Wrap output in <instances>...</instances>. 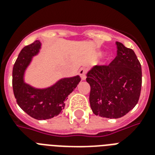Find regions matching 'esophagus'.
Here are the masks:
<instances>
[{
    "mask_svg": "<svg viewBox=\"0 0 155 155\" xmlns=\"http://www.w3.org/2000/svg\"><path fill=\"white\" fill-rule=\"evenodd\" d=\"M79 75L81 77L82 80H85L86 79V73H87V69L85 68H82L79 70Z\"/></svg>",
    "mask_w": 155,
    "mask_h": 155,
    "instance_id": "obj_1",
    "label": "esophagus"
}]
</instances>
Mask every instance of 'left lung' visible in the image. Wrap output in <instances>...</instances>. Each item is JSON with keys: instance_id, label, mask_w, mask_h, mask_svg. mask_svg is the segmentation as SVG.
Listing matches in <instances>:
<instances>
[{"instance_id": "8db88e82", "label": "left lung", "mask_w": 155, "mask_h": 155, "mask_svg": "<svg viewBox=\"0 0 155 155\" xmlns=\"http://www.w3.org/2000/svg\"><path fill=\"white\" fill-rule=\"evenodd\" d=\"M117 56L109 64L95 65L87 75L92 112L108 118L123 117L139 101L142 73L135 52L116 41Z\"/></svg>"}]
</instances>
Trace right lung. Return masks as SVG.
Wrapping results in <instances>:
<instances>
[{"mask_svg":"<svg viewBox=\"0 0 155 155\" xmlns=\"http://www.w3.org/2000/svg\"><path fill=\"white\" fill-rule=\"evenodd\" d=\"M40 47V41H35L20 51L13 68L12 85L18 106L35 119L45 120L62 112L68 95L76 88L81 78L76 76L61 79L46 89H36L24 83V71Z\"/></svg>","mask_w":155,"mask_h":155,"instance_id":"add662e5","label":"right lung"}]
</instances>
